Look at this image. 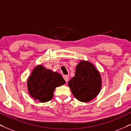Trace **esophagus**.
<instances>
[{
  "instance_id": "obj_1",
  "label": "esophagus",
  "mask_w": 131,
  "mask_h": 131,
  "mask_svg": "<svg viewBox=\"0 0 131 131\" xmlns=\"http://www.w3.org/2000/svg\"><path fill=\"white\" fill-rule=\"evenodd\" d=\"M63 78L64 80L66 81V82H68L69 80V75H63Z\"/></svg>"
}]
</instances>
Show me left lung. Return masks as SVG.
Here are the masks:
<instances>
[{"label": "left lung", "instance_id": "1", "mask_svg": "<svg viewBox=\"0 0 131 131\" xmlns=\"http://www.w3.org/2000/svg\"><path fill=\"white\" fill-rule=\"evenodd\" d=\"M68 86L78 100L88 102L100 91L102 79L93 64L83 60L77 65L75 75L69 81Z\"/></svg>", "mask_w": 131, "mask_h": 131}]
</instances>
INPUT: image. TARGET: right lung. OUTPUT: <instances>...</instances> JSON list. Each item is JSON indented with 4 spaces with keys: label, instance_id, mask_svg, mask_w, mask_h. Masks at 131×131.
I'll return each instance as SVG.
<instances>
[{
    "label": "right lung",
    "instance_id": "1",
    "mask_svg": "<svg viewBox=\"0 0 131 131\" xmlns=\"http://www.w3.org/2000/svg\"><path fill=\"white\" fill-rule=\"evenodd\" d=\"M60 74L38 65L33 69L28 79L27 87L29 94L35 100L45 103L51 100L56 87L65 83Z\"/></svg>",
    "mask_w": 131,
    "mask_h": 131
}]
</instances>
